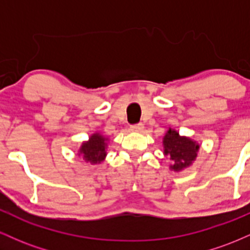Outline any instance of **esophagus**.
I'll list each match as a JSON object with an SVG mask.
<instances>
[{
	"instance_id": "34e87169",
	"label": "esophagus",
	"mask_w": 250,
	"mask_h": 250,
	"mask_svg": "<svg viewBox=\"0 0 250 250\" xmlns=\"http://www.w3.org/2000/svg\"><path fill=\"white\" fill-rule=\"evenodd\" d=\"M142 129H143L142 123H135V125H130V130L133 131H141Z\"/></svg>"
}]
</instances>
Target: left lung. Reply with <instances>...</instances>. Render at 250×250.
<instances>
[{
    "mask_svg": "<svg viewBox=\"0 0 250 250\" xmlns=\"http://www.w3.org/2000/svg\"><path fill=\"white\" fill-rule=\"evenodd\" d=\"M163 145H165V154L169 155L174 161L171 169H174L175 171L182 170L190 166L199 150V146L194 141L187 137H181L179 133L171 129H169L166 134Z\"/></svg>",
    "mask_w": 250,
    "mask_h": 250,
    "instance_id": "obj_1",
    "label": "left lung"
}]
</instances>
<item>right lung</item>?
I'll list each match as a JSON object with an SVG mask.
<instances>
[{"instance_id":"right-lung-1","label":"right lung","mask_w":250,"mask_h":250,"mask_svg":"<svg viewBox=\"0 0 250 250\" xmlns=\"http://www.w3.org/2000/svg\"><path fill=\"white\" fill-rule=\"evenodd\" d=\"M105 139L100 134H94L88 142L82 145L80 153L85 161L93 163L101 162L105 156Z\"/></svg>"}]
</instances>
